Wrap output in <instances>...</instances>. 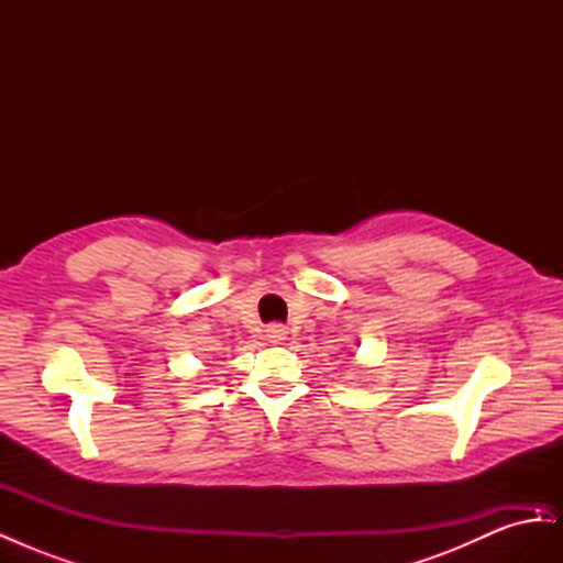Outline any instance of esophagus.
Returning a JSON list of instances; mask_svg holds the SVG:
<instances>
[{
    "instance_id": "34e87169",
    "label": "esophagus",
    "mask_w": 563,
    "mask_h": 563,
    "mask_svg": "<svg viewBox=\"0 0 563 563\" xmlns=\"http://www.w3.org/2000/svg\"><path fill=\"white\" fill-rule=\"evenodd\" d=\"M286 338H288V331L284 327H279V323H275V327L267 329V340H269V343H284Z\"/></svg>"
}]
</instances>
